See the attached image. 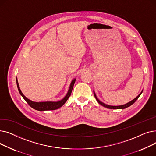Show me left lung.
<instances>
[{
	"instance_id": "1",
	"label": "left lung",
	"mask_w": 156,
	"mask_h": 156,
	"mask_svg": "<svg viewBox=\"0 0 156 156\" xmlns=\"http://www.w3.org/2000/svg\"><path fill=\"white\" fill-rule=\"evenodd\" d=\"M142 91L141 92V93H140V94H139V95H138L136 98H135L134 99H133L132 101H131L130 102H128V103H127V104H126L122 105H110L105 104L103 103L102 102H101V101H99V99H98V98L97 97V96H96V95H95V92H94V96H95V99H96L97 101L98 102H99L101 105H103L104 107H105V108H108V109H125V108H126L129 107L130 105H132L133 103H135V101L138 99V97L140 96V95L142 94Z\"/></svg>"
}]
</instances>
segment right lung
I'll use <instances>...</instances> for the list:
<instances>
[{"label": "right lung", "instance_id": "obj_1", "mask_svg": "<svg viewBox=\"0 0 156 156\" xmlns=\"http://www.w3.org/2000/svg\"><path fill=\"white\" fill-rule=\"evenodd\" d=\"M76 79H73L71 81V83L70 84L68 92L63 99L59 101H57V102H52V101H47V102H34L31 101L30 99H28V98H27L25 96L23 95L22 92L21 91V90L20 88V86L18 82V80H16V83H17V87L18 88V90L21 95L23 97V99L26 101V102L29 104L31 108L33 109H34L37 111H49V110H55L60 108L61 107L65 104V102L67 101L68 99V98L70 97L72 90L74 86V84L75 83Z\"/></svg>", "mask_w": 156, "mask_h": 156}]
</instances>
